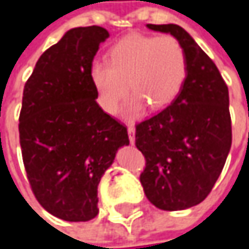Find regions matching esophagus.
Wrapping results in <instances>:
<instances>
[{"mask_svg":"<svg viewBox=\"0 0 249 249\" xmlns=\"http://www.w3.org/2000/svg\"><path fill=\"white\" fill-rule=\"evenodd\" d=\"M128 137H129L131 145H134L135 143V126L134 125H128Z\"/></svg>","mask_w":249,"mask_h":249,"instance_id":"1","label":"esophagus"}]
</instances>
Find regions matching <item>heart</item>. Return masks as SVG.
Here are the masks:
<instances>
[{
	"label": "heart",
	"mask_w": 249,
	"mask_h": 249,
	"mask_svg": "<svg viewBox=\"0 0 249 249\" xmlns=\"http://www.w3.org/2000/svg\"><path fill=\"white\" fill-rule=\"evenodd\" d=\"M110 60H95L90 79L97 101L107 114H115L125 95V114L135 118L148 104L152 110L169 106L180 93L187 76V57L173 36L128 35L111 46ZM128 86H126V83Z\"/></svg>",
	"instance_id": "heart-1"
}]
</instances>
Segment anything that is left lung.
<instances>
[{
  "label": "left lung",
  "mask_w": 249,
  "mask_h": 249,
  "mask_svg": "<svg viewBox=\"0 0 249 249\" xmlns=\"http://www.w3.org/2000/svg\"><path fill=\"white\" fill-rule=\"evenodd\" d=\"M146 26L182 43L187 76L173 103L137 124L135 145L146 160L139 180L155 207L184 210L209 196L224 168L232 139L228 87L214 62L182 26Z\"/></svg>",
  "instance_id": "8db88e82"
}]
</instances>
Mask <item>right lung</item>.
I'll return each mask as SVG.
<instances>
[{
    "label": "right lung",
    "mask_w": 249,
    "mask_h": 249,
    "mask_svg": "<svg viewBox=\"0 0 249 249\" xmlns=\"http://www.w3.org/2000/svg\"><path fill=\"white\" fill-rule=\"evenodd\" d=\"M110 34L101 26L67 31L42 53L25 83L19 142L40 206L66 221L98 214L97 186L117 151L129 145L125 125L97 104L90 67Z\"/></svg>",
    "instance_id": "add662e5"
}]
</instances>
